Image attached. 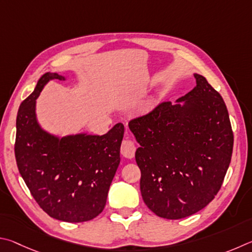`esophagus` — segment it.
<instances>
[{
	"mask_svg": "<svg viewBox=\"0 0 252 252\" xmlns=\"http://www.w3.org/2000/svg\"><path fill=\"white\" fill-rule=\"evenodd\" d=\"M135 144L131 142V140H124L122 143V147H121V152L122 155L125 158H128V159H131L135 156Z\"/></svg>",
	"mask_w": 252,
	"mask_h": 252,
	"instance_id": "1",
	"label": "esophagus"
}]
</instances>
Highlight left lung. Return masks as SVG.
<instances>
[{"instance_id":"left-lung-1","label":"left lung","mask_w":252,"mask_h":252,"mask_svg":"<svg viewBox=\"0 0 252 252\" xmlns=\"http://www.w3.org/2000/svg\"><path fill=\"white\" fill-rule=\"evenodd\" d=\"M196 86L129 122L140 146V192L154 214L182 219L209 204L231 160L233 134L221 95L195 73Z\"/></svg>"}]
</instances>
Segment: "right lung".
Here are the masks:
<instances>
[{
    "label": "right lung",
    "mask_w": 252,
    "mask_h": 252,
    "mask_svg": "<svg viewBox=\"0 0 252 252\" xmlns=\"http://www.w3.org/2000/svg\"><path fill=\"white\" fill-rule=\"evenodd\" d=\"M52 79L45 73L34 92L22 101L16 117L15 158L19 171L39 207L61 221H88L103 211L110 184L121 162L124 125L104 135L59 136L42 128L36 99Z\"/></svg>",
    "instance_id": "right-lung-1"
}]
</instances>
